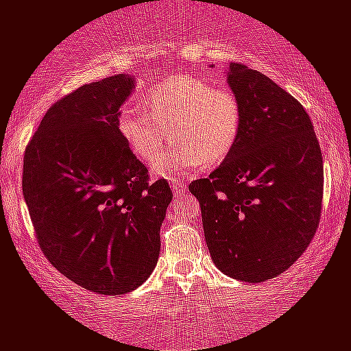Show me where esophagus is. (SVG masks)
Returning <instances> with one entry per match:
<instances>
[{"label":"esophagus","instance_id":"34e87169","mask_svg":"<svg viewBox=\"0 0 351 351\" xmlns=\"http://www.w3.org/2000/svg\"><path fill=\"white\" fill-rule=\"evenodd\" d=\"M185 190H187V189H185L184 182H180V180H177V182L172 184V192H174L176 197L182 195V193H185Z\"/></svg>","mask_w":351,"mask_h":351}]
</instances>
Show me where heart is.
I'll use <instances>...</instances> for the list:
<instances>
[{
    "instance_id": "1",
    "label": "heart",
    "mask_w": 351,
    "mask_h": 351,
    "mask_svg": "<svg viewBox=\"0 0 351 351\" xmlns=\"http://www.w3.org/2000/svg\"><path fill=\"white\" fill-rule=\"evenodd\" d=\"M146 110L127 104L119 114V127L140 161L153 164L172 136L174 149L154 166L166 179L197 167H215L234 149L241 133V104L224 86L192 76H174L154 86L143 99Z\"/></svg>"
}]
</instances>
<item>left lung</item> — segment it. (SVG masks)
I'll return each mask as SVG.
<instances>
[{
    "label": "left lung",
    "instance_id": "left-lung-1",
    "mask_svg": "<svg viewBox=\"0 0 351 351\" xmlns=\"http://www.w3.org/2000/svg\"><path fill=\"white\" fill-rule=\"evenodd\" d=\"M241 104L232 153L190 192L200 202L215 265L231 278H275L308 249L321 221L324 162L308 112L261 71L231 63Z\"/></svg>",
    "mask_w": 351,
    "mask_h": 351
}]
</instances>
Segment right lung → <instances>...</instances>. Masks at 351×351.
<instances>
[{
	"instance_id": "right-lung-1",
	"label": "right lung",
	"mask_w": 351,
	"mask_h": 351,
	"mask_svg": "<svg viewBox=\"0 0 351 351\" xmlns=\"http://www.w3.org/2000/svg\"><path fill=\"white\" fill-rule=\"evenodd\" d=\"M133 77L84 84L43 115L24 153L23 192L40 250L89 291L123 295L158 263L159 229L172 200L119 128Z\"/></svg>"
}]
</instances>
